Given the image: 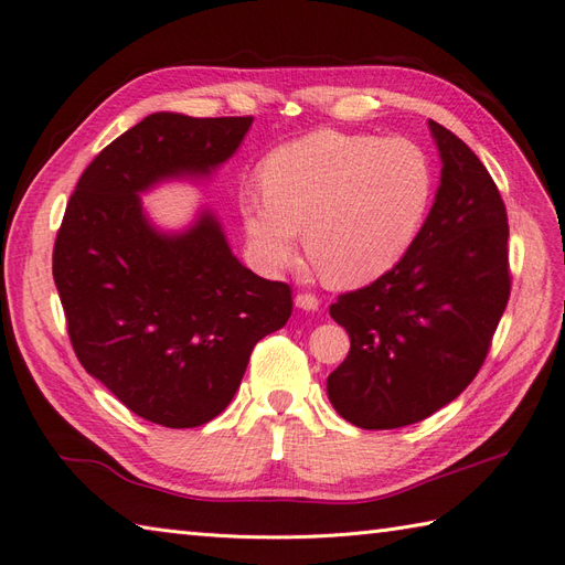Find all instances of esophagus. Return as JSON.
<instances>
[{
	"mask_svg": "<svg viewBox=\"0 0 565 565\" xmlns=\"http://www.w3.org/2000/svg\"><path fill=\"white\" fill-rule=\"evenodd\" d=\"M295 303L299 306V309H303V311H318L320 299L316 295H311V292H299L295 297Z\"/></svg>",
	"mask_w": 565,
	"mask_h": 565,
	"instance_id": "esophagus-1",
	"label": "esophagus"
}]
</instances>
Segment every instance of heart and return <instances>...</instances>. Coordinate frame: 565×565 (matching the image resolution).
I'll return each mask as SVG.
<instances>
[{
	"label": "heart",
	"mask_w": 565,
	"mask_h": 565,
	"mask_svg": "<svg viewBox=\"0 0 565 565\" xmlns=\"http://www.w3.org/2000/svg\"><path fill=\"white\" fill-rule=\"evenodd\" d=\"M262 185L264 193L241 198L256 262L266 270L292 264L303 228L306 254L324 280L361 285L413 247L434 172L413 141L322 129L273 150Z\"/></svg>",
	"instance_id": "b5f03b06"
}]
</instances>
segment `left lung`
<instances>
[{
  "mask_svg": "<svg viewBox=\"0 0 565 565\" xmlns=\"http://www.w3.org/2000/svg\"><path fill=\"white\" fill-rule=\"evenodd\" d=\"M429 127L443 172L413 247L330 306L351 351L328 396L361 429H398L455 401L486 363L511 292L498 185L465 141L434 119Z\"/></svg>",
  "mask_w": 565,
  "mask_h": 565,
  "instance_id": "1",
  "label": "left lung"
}]
</instances>
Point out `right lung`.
Returning a JSON list of instances; mask_svg holds the SVG:
<instances>
[{
	"label": "right lung",
	"instance_id": "right-lung-1",
	"mask_svg": "<svg viewBox=\"0 0 565 565\" xmlns=\"http://www.w3.org/2000/svg\"><path fill=\"white\" fill-rule=\"evenodd\" d=\"M254 117L156 113L106 146L67 200L54 280L77 361L134 415L191 429L226 409L252 349L292 316V289L235 259L216 218L160 235L136 193L210 174Z\"/></svg>",
	"mask_w": 565,
	"mask_h": 565
}]
</instances>
